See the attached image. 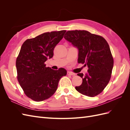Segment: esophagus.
I'll list each match as a JSON object with an SVG mask.
<instances>
[{
	"mask_svg": "<svg viewBox=\"0 0 130 130\" xmlns=\"http://www.w3.org/2000/svg\"><path fill=\"white\" fill-rule=\"evenodd\" d=\"M67 74L68 75H75V74L72 72H68Z\"/></svg>",
	"mask_w": 130,
	"mask_h": 130,
	"instance_id": "1",
	"label": "esophagus"
}]
</instances>
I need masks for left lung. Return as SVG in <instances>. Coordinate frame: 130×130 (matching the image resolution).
Segmentation results:
<instances>
[{
    "label": "left lung",
    "mask_w": 130,
    "mask_h": 130,
    "mask_svg": "<svg viewBox=\"0 0 130 130\" xmlns=\"http://www.w3.org/2000/svg\"><path fill=\"white\" fill-rule=\"evenodd\" d=\"M64 38L77 48L78 63L88 67L84 75L82 83L75 89L83 95L94 97L101 93L107 85L111 77L113 58L108 43L99 35L86 30L68 31Z\"/></svg>",
    "instance_id": "left-lung-1"
}]
</instances>
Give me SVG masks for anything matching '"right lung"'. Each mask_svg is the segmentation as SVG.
Returning <instances> with one entry per match:
<instances>
[{"mask_svg": "<svg viewBox=\"0 0 130 130\" xmlns=\"http://www.w3.org/2000/svg\"><path fill=\"white\" fill-rule=\"evenodd\" d=\"M66 30L52 31L27 39L22 45L16 60L18 81L25 95L35 101L52 96L60 78L67 75L63 68L53 70L44 62L52 58L55 46L63 37Z\"/></svg>", "mask_w": 130, "mask_h": 130, "instance_id": "1", "label": "right lung"}]
</instances>
